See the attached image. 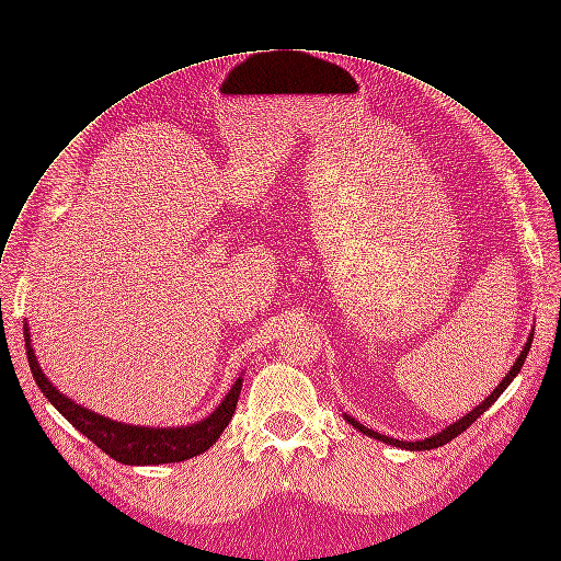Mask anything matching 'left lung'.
<instances>
[{"label":"left lung","instance_id":"8db88e82","mask_svg":"<svg viewBox=\"0 0 561 561\" xmlns=\"http://www.w3.org/2000/svg\"><path fill=\"white\" fill-rule=\"evenodd\" d=\"M533 339H535V333H530L528 335V341H526V345H524V350H520V354H518V358L514 360V365L510 367V371L507 375L503 377V381L499 383V388H494V392L484 399L482 403H478L473 410H469V413L465 415V417H460V420H456L454 424H449L446 428H442L439 433H435V435H431V437H424V439H415V442H405V439H394V437H388V435H381V433H377V431H371V428H367V426H363L360 422H356L352 415H343L356 431H360L363 435H367V437H375V439H379V442H386V444H392V446H399V449H405V451H428V449H437V446H442V444H446V442H451L454 437H458L462 431H467L482 413L484 410H488L503 392H505V388L516 379V375L520 371V367H524V363H526V358H528V352H530V347H533Z\"/></svg>","mask_w":561,"mask_h":561}]
</instances>
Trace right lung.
<instances>
[{
	"mask_svg": "<svg viewBox=\"0 0 561 561\" xmlns=\"http://www.w3.org/2000/svg\"><path fill=\"white\" fill-rule=\"evenodd\" d=\"M24 341H26V358H28L31 375L37 388H41L43 394L49 399V403L73 428L81 431L88 439H92L99 446L101 451H105L110 458H115L122 465H133V467L169 465V462H182L205 454L209 446L216 444L222 431L228 428L237 410L241 386H243V371H241V377L234 381L230 392L214 408V413L196 424L167 426V428L133 426L117 420H107L105 415H99L94 410L71 401L67 394H62L45 377L41 363L35 358V352L31 347L28 324H24Z\"/></svg>",
	"mask_w": 561,
	"mask_h": 561,
	"instance_id": "right-lung-1",
	"label": "right lung"
}]
</instances>
